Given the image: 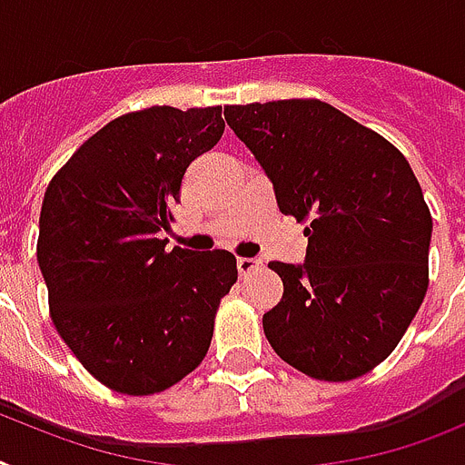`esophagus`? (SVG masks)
I'll return each instance as SVG.
<instances>
[{"instance_id":"esophagus-1","label":"esophagus","mask_w":465,"mask_h":465,"mask_svg":"<svg viewBox=\"0 0 465 465\" xmlns=\"http://www.w3.org/2000/svg\"><path fill=\"white\" fill-rule=\"evenodd\" d=\"M259 268H261L259 259H249V256H240V259H237V271H240V275H252L256 273Z\"/></svg>"}]
</instances>
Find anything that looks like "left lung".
<instances>
[{
    "instance_id": "left-lung-1",
    "label": "left lung",
    "mask_w": 465,
    "mask_h": 465,
    "mask_svg": "<svg viewBox=\"0 0 465 465\" xmlns=\"http://www.w3.org/2000/svg\"><path fill=\"white\" fill-rule=\"evenodd\" d=\"M273 183L278 209L309 221L304 263L268 268L282 299L263 313L275 354L328 382L392 354L428 292L432 216L394 144L321 99L225 106Z\"/></svg>"
}]
</instances>
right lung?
Listing matches in <instances>:
<instances>
[{
  "label": "right lung",
  "instance_id": "right-lung-1",
  "mask_svg": "<svg viewBox=\"0 0 465 465\" xmlns=\"http://www.w3.org/2000/svg\"><path fill=\"white\" fill-rule=\"evenodd\" d=\"M225 123L221 106L152 109L106 123L49 183L37 263L61 340L102 385L163 392L204 361L237 280L225 249H166L187 166Z\"/></svg>",
  "mask_w": 465,
  "mask_h": 465
}]
</instances>
